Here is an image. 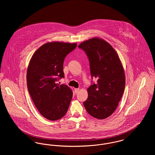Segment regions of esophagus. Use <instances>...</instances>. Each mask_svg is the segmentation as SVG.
<instances>
[{"label": "esophagus", "instance_id": "1", "mask_svg": "<svg viewBox=\"0 0 155 155\" xmlns=\"http://www.w3.org/2000/svg\"><path fill=\"white\" fill-rule=\"evenodd\" d=\"M79 91H80V89H79L78 88L74 89V91H75V94H77V93H78V92H79Z\"/></svg>", "mask_w": 155, "mask_h": 155}]
</instances>
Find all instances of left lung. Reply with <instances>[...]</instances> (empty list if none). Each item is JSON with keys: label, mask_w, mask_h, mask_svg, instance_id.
I'll list each match as a JSON object with an SVG mask.
<instances>
[{"label": "left lung", "mask_w": 155, "mask_h": 155, "mask_svg": "<svg viewBox=\"0 0 155 155\" xmlns=\"http://www.w3.org/2000/svg\"><path fill=\"white\" fill-rule=\"evenodd\" d=\"M78 48L86 52L91 76L97 80L87 89L88 96L84 102V107L92 117L106 118L116 110L124 91L122 63L111 45L98 37L82 42Z\"/></svg>", "instance_id": "1"}]
</instances>
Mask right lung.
Segmentation results:
<instances>
[{
  "label": "right lung",
  "mask_w": 155,
  "mask_h": 155,
  "mask_svg": "<svg viewBox=\"0 0 155 155\" xmlns=\"http://www.w3.org/2000/svg\"><path fill=\"white\" fill-rule=\"evenodd\" d=\"M76 46V43L49 42L39 47L30 59L27 71L28 90L40 114L49 120L63 117L72 99V90L56 81L64 77V60Z\"/></svg>",
  "instance_id": "obj_1"
}]
</instances>
